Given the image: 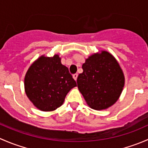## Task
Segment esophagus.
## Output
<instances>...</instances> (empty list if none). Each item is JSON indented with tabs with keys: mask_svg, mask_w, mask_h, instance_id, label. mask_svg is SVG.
Wrapping results in <instances>:
<instances>
[{
	"mask_svg": "<svg viewBox=\"0 0 148 148\" xmlns=\"http://www.w3.org/2000/svg\"><path fill=\"white\" fill-rule=\"evenodd\" d=\"M77 77H78V74H74V75H73V78H74V79L75 80V81H77Z\"/></svg>",
	"mask_w": 148,
	"mask_h": 148,
	"instance_id": "1",
	"label": "esophagus"
}]
</instances>
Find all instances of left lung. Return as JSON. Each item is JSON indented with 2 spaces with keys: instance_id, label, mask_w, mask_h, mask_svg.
<instances>
[{
  "instance_id": "obj_1",
  "label": "left lung",
  "mask_w": 148,
  "mask_h": 148,
  "mask_svg": "<svg viewBox=\"0 0 148 148\" xmlns=\"http://www.w3.org/2000/svg\"><path fill=\"white\" fill-rule=\"evenodd\" d=\"M77 77V86L86 104L95 110H107L120 98L125 75L114 56L107 51L89 56Z\"/></svg>"
}]
</instances>
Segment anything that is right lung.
Masks as SVG:
<instances>
[{"mask_svg": "<svg viewBox=\"0 0 148 148\" xmlns=\"http://www.w3.org/2000/svg\"><path fill=\"white\" fill-rule=\"evenodd\" d=\"M75 86L77 83L58 54L38 57L30 66L24 78L26 96L37 109L44 112L61 107L68 92Z\"/></svg>", "mask_w": 148, "mask_h": 148, "instance_id": "right-lung-1", "label": "right lung"}]
</instances>
